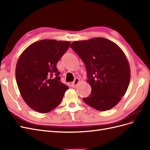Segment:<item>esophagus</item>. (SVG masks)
Listing matches in <instances>:
<instances>
[{
    "label": "esophagus",
    "mask_w": 150,
    "mask_h": 150,
    "mask_svg": "<svg viewBox=\"0 0 150 150\" xmlns=\"http://www.w3.org/2000/svg\"><path fill=\"white\" fill-rule=\"evenodd\" d=\"M79 81H80V80H79V78H76V79H74V81H73V82H72V83H71L72 87H73V88L76 87L77 85H78V84L79 83Z\"/></svg>",
    "instance_id": "esophagus-1"
}]
</instances>
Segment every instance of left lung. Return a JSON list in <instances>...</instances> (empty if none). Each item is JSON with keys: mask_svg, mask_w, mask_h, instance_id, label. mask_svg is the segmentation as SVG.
<instances>
[{"mask_svg": "<svg viewBox=\"0 0 150 150\" xmlns=\"http://www.w3.org/2000/svg\"><path fill=\"white\" fill-rule=\"evenodd\" d=\"M70 47L82 59L91 93L83 101L104 111L115 106L126 93L130 81V67L121 49L111 40L96 38L72 42Z\"/></svg>", "mask_w": 150, "mask_h": 150, "instance_id": "8db88e82", "label": "left lung"}]
</instances>
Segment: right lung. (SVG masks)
<instances>
[{
    "label": "right lung",
    "instance_id": "right-lung-1",
    "mask_svg": "<svg viewBox=\"0 0 150 150\" xmlns=\"http://www.w3.org/2000/svg\"><path fill=\"white\" fill-rule=\"evenodd\" d=\"M69 41L44 39L34 42L21 54L16 78L25 103L46 113L59 105L69 87L61 82L56 64L69 47Z\"/></svg>",
    "mask_w": 150,
    "mask_h": 150
}]
</instances>
